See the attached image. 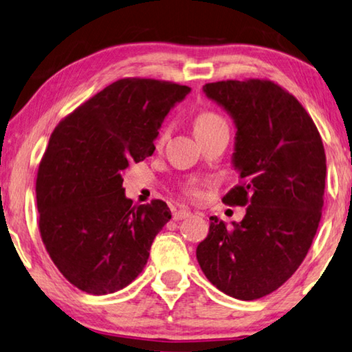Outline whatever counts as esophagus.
I'll return each instance as SVG.
<instances>
[{"mask_svg": "<svg viewBox=\"0 0 352 352\" xmlns=\"http://www.w3.org/2000/svg\"><path fill=\"white\" fill-rule=\"evenodd\" d=\"M191 216V211L189 210H185V208H180L174 211V214H172V217H174L175 221H182V219H186V217Z\"/></svg>", "mask_w": 352, "mask_h": 352, "instance_id": "esophagus-1", "label": "esophagus"}]
</instances>
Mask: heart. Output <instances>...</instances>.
I'll return each instance as SVG.
<instances>
[{
	"label": "heart",
	"mask_w": 352,
	"mask_h": 352,
	"mask_svg": "<svg viewBox=\"0 0 352 352\" xmlns=\"http://www.w3.org/2000/svg\"><path fill=\"white\" fill-rule=\"evenodd\" d=\"M219 126H227V125H226V122L222 120V117H219L214 113H202L200 116H197L196 122H194V130H196V135L197 133L208 131V130H213V128H219ZM189 192H191L192 196H197L199 189L192 188Z\"/></svg>",
	"instance_id": "obj_1"
}]
</instances>
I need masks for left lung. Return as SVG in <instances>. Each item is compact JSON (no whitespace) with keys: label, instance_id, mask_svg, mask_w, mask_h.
Wrapping results in <instances>:
<instances>
[{"label":"left lung","instance_id":"8db88e82","mask_svg":"<svg viewBox=\"0 0 352 352\" xmlns=\"http://www.w3.org/2000/svg\"><path fill=\"white\" fill-rule=\"evenodd\" d=\"M204 92L236 128L232 164L241 185L222 202L248 208L232 226L210 217L197 261L222 293L260 299L294 274L316 235L324 204V147L302 104L272 81L208 82Z\"/></svg>","mask_w":352,"mask_h":352}]
</instances>
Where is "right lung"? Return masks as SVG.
<instances>
[{
	"instance_id": "right-lung-1",
	"label": "right lung",
	"mask_w": 352,
	"mask_h": 352,
	"mask_svg": "<svg viewBox=\"0 0 352 352\" xmlns=\"http://www.w3.org/2000/svg\"><path fill=\"white\" fill-rule=\"evenodd\" d=\"M191 87L124 78L54 128L36 182L38 230L72 285L109 294L135 280L170 219L163 200L133 205L124 174L155 152L166 116Z\"/></svg>"
}]
</instances>
